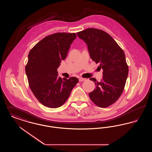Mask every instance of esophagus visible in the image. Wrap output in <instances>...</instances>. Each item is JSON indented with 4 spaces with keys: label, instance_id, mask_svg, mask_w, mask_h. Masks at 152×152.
Masks as SVG:
<instances>
[{
    "label": "esophagus",
    "instance_id": "obj_1",
    "mask_svg": "<svg viewBox=\"0 0 152 152\" xmlns=\"http://www.w3.org/2000/svg\"><path fill=\"white\" fill-rule=\"evenodd\" d=\"M79 80L80 82H81V81H84L86 80V79H84V78H83V77H79Z\"/></svg>",
    "mask_w": 152,
    "mask_h": 152
}]
</instances>
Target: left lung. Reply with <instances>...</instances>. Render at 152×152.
I'll use <instances>...</instances> for the list:
<instances>
[{
    "label": "left lung",
    "mask_w": 152,
    "mask_h": 152,
    "mask_svg": "<svg viewBox=\"0 0 152 152\" xmlns=\"http://www.w3.org/2000/svg\"><path fill=\"white\" fill-rule=\"evenodd\" d=\"M80 39L87 44L90 57L103 70L102 79L94 81L96 88L89 94L91 100L99 107L115 103L122 94L128 75V66L123 50L106 32L88 28L79 32Z\"/></svg>",
    "instance_id": "8db88e82"
}]
</instances>
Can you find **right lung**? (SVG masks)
Segmentation results:
<instances>
[{
	"label": "right lung",
	"instance_id": "add662e5",
	"mask_svg": "<svg viewBox=\"0 0 152 152\" xmlns=\"http://www.w3.org/2000/svg\"><path fill=\"white\" fill-rule=\"evenodd\" d=\"M75 33L58 32L45 37L29 51L26 73L30 89L43 105L56 108L68 99L79 79L58 76L61 60L67 55Z\"/></svg>",
	"mask_w": 152,
	"mask_h": 152
}]
</instances>
